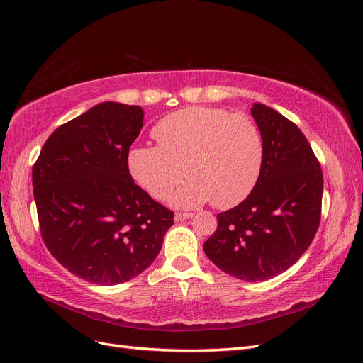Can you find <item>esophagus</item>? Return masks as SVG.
Wrapping results in <instances>:
<instances>
[{
	"label": "esophagus",
	"mask_w": 363,
	"mask_h": 363,
	"mask_svg": "<svg viewBox=\"0 0 363 363\" xmlns=\"http://www.w3.org/2000/svg\"><path fill=\"white\" fill-rule=\"evenodd\" d=\"M192 216H194V213H191V212H177L175 213L174 219L175 221H183V219H189Z\"/></svg>",
	"instance_id": "34e87169"
}]
</instances>
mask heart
Returning <instances> with one entry per match:
<instances>
[{"instance_id":"obj_1","label":"heart","mask_w":363,"mask_h":363,"mask_svg":"<svg viewBox=\"0 0 363 363\" xmlns=\"http://www.w3.org/2000/svg\"><path fill=\"white\" fill-rule=\"evenodd\" d=\"M157 145L128 151V169L151 196L167 199L183 177L189 180L174 194L179 207L212 201L232 207L255 188L263 163L259 127L244 113L194 106L172 112L152 128ZM185 169H182V167Z\"/></svg>"}]
</instances>
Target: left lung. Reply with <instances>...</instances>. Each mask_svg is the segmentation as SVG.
Here are the masks:
<instances>
[{
	"label": "left lung",
	"mask_w": 363,
	"mask_h": 363,
	"mask_svg": "<svg viewBox=\"0 0 363 363\" xmlns=\"http://www.w3.org/2000/svg\"><path fill=\"white\" fill-rule=\"evenodd\" d=\"M251 115L263 139L259 179L247 199L218 213L203 248L236 279L263 281L291 268L320 227L323 171L309 140L292 121L255 103Z\"/></svg>",
	"instance_id": "left-lung-1"
}]
</instances>
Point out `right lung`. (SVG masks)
Instances as JSON below:
<instances>
[{
  "instance_id": "right-lung-1",
  "label": "right lung",
  "mask_w": 363,
  "mask_h": 363,
  "mask_svg": "<svg viewBox=\"0 0 363 363\" xmlns=\"http://www.w3.org/2000/svg\"><path fill=\"white\" fill-rule=\"evenodd\" d=\"M144 125L139 106L106 101L62 124L33 167L45 247L74 276L119 284L159 255L174 212L133 182L128 151Z\"/></svg>"
}]
</instances>
